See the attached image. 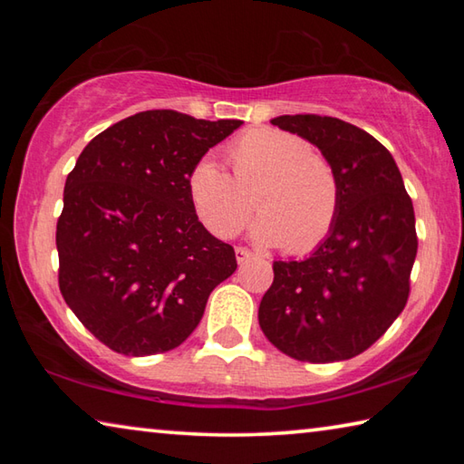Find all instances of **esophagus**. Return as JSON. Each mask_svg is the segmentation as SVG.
I'll list each match as a JSON object with an SVG mask.
<instances>
[{
	"label": "esophagus",
	"mask_w": 464,
	"mask_h": 464,
	"mask_svg": "<svg viewBox=\"0 0 464 464\" xmlns=\"http://www.w3.org/2000/svg\"><path fill=\"white\" fill-rule=\"evenodd\" d=\"M235 256H237V264H246L251 260V251L246 247H235Z\"/></svg>",
	"instance_id": "34e87169"
}]
</instances>
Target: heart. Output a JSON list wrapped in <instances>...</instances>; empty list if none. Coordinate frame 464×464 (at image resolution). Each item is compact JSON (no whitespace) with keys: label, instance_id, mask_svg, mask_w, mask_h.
<instances>
[{"label":"heart","instance_id":"heart-1","mask_svg":"<svg viewBox=\"0 0 464 464\" xmlns=\"http://www.w3.org/2000/svg\"><path fill=\"white\" fill-rule=\"evenodd\" d=\"M229 160L235 178L213 157H202L188 174L194 213L215 237L241 231L254 208L251 194L260 208L251 237L262 246L307 254L327 237L340 210V182L307 140L280 129H251L233 140Z\"/></svg>","mask_w":464,"mask_h":464}]
</instances>
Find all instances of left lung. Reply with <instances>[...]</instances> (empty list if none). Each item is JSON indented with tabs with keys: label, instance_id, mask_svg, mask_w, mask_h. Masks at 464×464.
<instances>
[{
	"label": "left lung",
	"instance_id": "obj_1",
	"mask_svg": "<svg viewBox=\"0 0 464 464\" xmlns=\"http://www.w3.org/2000/svg\"><path fill=\"white\" fill-rule=\"evenodd\" d=\"M332 163L340 210L327 237L301 262H274L260 327L286 356L340 362L379 340L403 311L418 254L415 215L395 160L366 130L332 116L270 121Z\"/></svg>",
	"mask_w": 464,
	"mask_h": 464
}]
</instances>
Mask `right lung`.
Listing matches in <instances>:
<instances>
[{"instance_id": "right-lung-1", "label": "right lung", "mask_w": 464, "mask_h": 464, "mask_svg": "<svg viewBox=\"0 0 464 464\" xmlns=\"http://www.w3.org/2000/svg\"><path fill=\"white\" fill-rule=\"evenodd\" d=\"M241 124L147 110L100 132L77 157L57 223L59 288L110 350L178 348L237 268L233 247L194 213L188 174Z\"/></svg>"}]
</instances>
